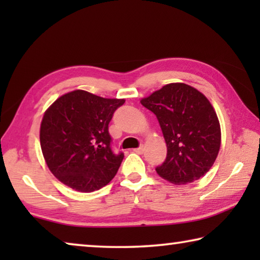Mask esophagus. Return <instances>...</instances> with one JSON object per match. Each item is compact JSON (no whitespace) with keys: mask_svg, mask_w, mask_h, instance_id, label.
I'll return each instance as SVG.
<instances>
[{"mask_svg":"<svg viewBox=\"0 0 260 260\" xmlns=\"http://www.w3.org/2000/svg\"><path fill=\"white\" fill-rule=\"evenodd\" d=\"M133 151L136 152V153H142L144 151V148H143V146H140L139 148L133 149Z\"/></svg>","mask_w":260,"mask_h":260,"instance_id":"esophagus-1","label":"esophagus"}]
</instances>
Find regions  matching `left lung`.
I'll use <instances>...</instances> for the list:
<instances>
[{
  "label": "left lung",
  "instance_id": "1",
  "mask_svg": "<svg viewBox=\"0 0 260 260\" xmlns=\"http://www.w3.org/2000/svg\"><path fill=\"white\" fill-rule=\"evenodd\" d=\"M141 104L156 114L167 155L156 172L174 184H186L209 172L218 156L221 132L205 96L186 83H169Z\"/></svg>",
  "mask_w": 260,
  "mask_h": 260
}]
</instances>
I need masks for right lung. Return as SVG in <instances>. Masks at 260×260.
I'll return each instance as SVG.
<instances>
[{
	"mask_svg": "<svg viewBox=\"0 0 260 260\" xmlns=\"http://www.w3.org/2000/svg\"><path fill=\"white\" fill-rule=\"evenodd\" d=\"M124 103L73 90L50 105L42 118L40 143L48 167L60 182L91 192L114 178L124 152H113L109 124Z\"/></svg>",
	"mask_w": 260,
	"mask_h": 260,
	"instance_id": "1",
	"label": "right lung"
}]
</instances>
